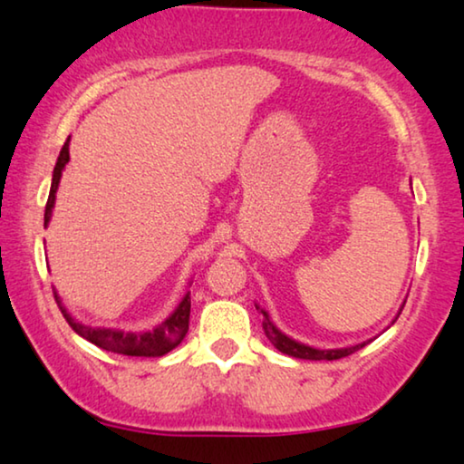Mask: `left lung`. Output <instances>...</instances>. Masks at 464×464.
I'll list each match as a JSON object with an SVG mask.
<instances>
[{
	"label": "left lung",
	"mask_w": 464,
	"mask_h": 464,
	"mask_svg": "<svg viewBox=\"0 0 464 464\" xmlns=\"http://www.w3.org/2000/svg\"><path fill=\"white\" fill-rule=\"evenodd\" d=\"M256 310H261V307L256 305ZM263 314V331L265 335L271 343L276 345L277 350L284 352V354L288 356H295V358H305V361H337V358H343V356H350L354 354L356 350L365 348L369 342H362V343H356V345H350V348H339V350H318V348H312V345H305V343H299L295 342L293 337L284 335V333L277 329V326L271 323L267 312L261 310Z\"/></svg>",
	"instance_id": "8db88e82"
}]
</instances>
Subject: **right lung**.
I'll list each match as a JSON object with an SVG mask.
<instances>
[{
  "instance_id": "add662e5",
  "label": "right lung",
  "mask_w": 464,
  "mask_h": 464,
  "mask_svg": "<svg viewBox=\"0 0 464 464\" xmlns=\"http://www.w3.org/2000/svg\"><path fill=\"white\" fill-rule=\"evenodd\" d=\"M67 160H70V140H67L63 148H61L57 165H54L51 195H48V201H46L44 225H48V220H51V214L54 208V195H57L61 174H63V168L67 165ZM53 293H54V301H57L61 314H63V318L67 320V324H70L80 337L89 339L91 343L99 345V348H103L108 352H116V354L163 356V354H168V352L174 350L176 345L182 342L184 335L188 333L190 293L184 295L180 305L176 307L174 314H171L165 323H160L154 331H146V333H125V331H116V329H92V326L80 324L78 320H73L70 314H67L63 304H61L57 290H53Z\"/></svg>"
}]
</instances>
